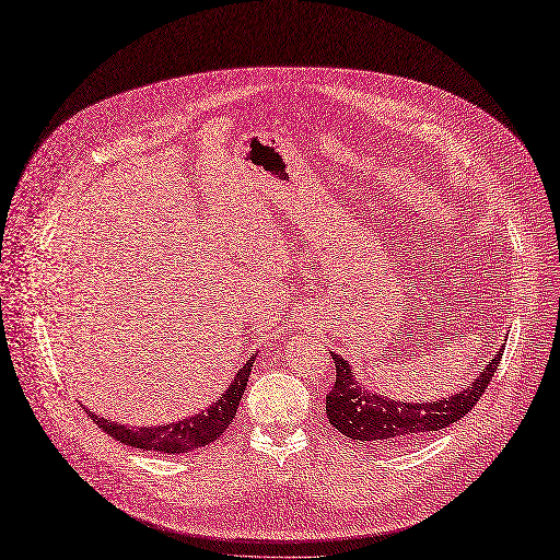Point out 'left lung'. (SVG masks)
Listing matches in <instances>:
<instances>
[{"label": "left lung", "instance_id": "left-lung-1", "mask_svg": "<svg viewBox=\"0 0 560 560\" xmlns=\"http://www.w3.org/2000/svg\"><path fill=\"white\" fill-rule=\"evenodd\" d=\"M505 345L481 365V373L470 387L460 389L447 398H438L431 402H402L389 396H382L365 389L340 354L331 352L336 363V384L326 396V417L331 427L342 435L359 440V445H387V442H410L419 435H429L433 431L447 429L460 417H466L487 392L489 382L503 359Z\"/></svg>", "mask_w": 560, "mask_h": 560}]
</instances>
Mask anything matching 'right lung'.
Here are the masks:
<instances>
[{"instance_id":"obj_1","label":"right lung","mask_w":560,"mask_h":560,"mask_svg":"<svg viewBox=\"0 0 560 560\" xmlns=\"http://www.w3.org/2000/svg\"><path fill=\"white\" fill-rule=\"evenodd\" d=\"M255 359L257 354H253L243 363V369L236 373L234 380H231L226 392L210 405L208 410H201L199 415H191L180 421L162 423V427L133 429L118 421H108L90 410L85 412L92 417L96 427L106 431L110 438L125 442L129 447H137L143 452H162V454H185L191 450H199L210 445V442H215L229 429V423L234 419L243 392L247 387V377H249V371H253Z\"/></svg>"}]
</instances>
